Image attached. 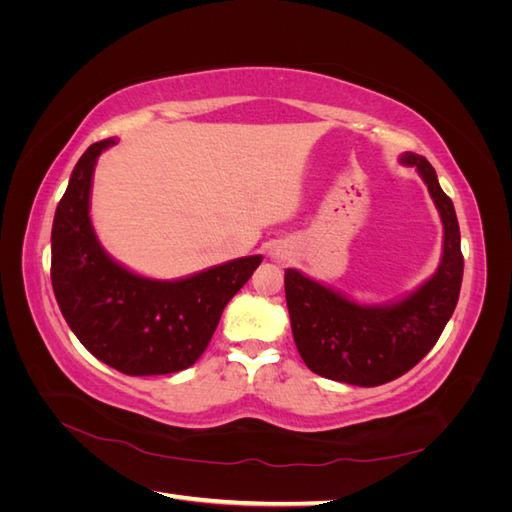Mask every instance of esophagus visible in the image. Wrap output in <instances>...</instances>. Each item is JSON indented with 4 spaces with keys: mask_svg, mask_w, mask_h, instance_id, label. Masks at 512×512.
<instances>
[{
    "mask_svg": "<svg viewBox=\"0 0 512 512\" xmlns=\"http://www.w3.org/2000/svg\"><path fill=\"white\" fill-rule=\"evenodd\" d=\"M273 256H275V258H282V256H280V252H275V254H273Z\"/></svg>",
    "mask_w": 512,
    "mask_h": 512,
    "instance_id": "34e87169",
    "label": "esophagus"
}]
</instances>
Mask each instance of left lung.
Wrapping results in <instances>:
<instances>
[{
	"instance_id": "left-lung-1",
	"label": "left lung",
	"mask_w": 512,
	"mask_h": 512,
	"mask_svg": "<svg viewBox=\"0 0 512 512\" xmlns=\"http://www.w3.org/2000/svg\"><path fill=\"white\" fill-rule=\"evenodd\" d=\"M401 162L416 166L442 215V265L425 286L391 307L356 305L288 269L284 286L294 344L305 365L322 378L378 386L404 376L436 346L455 312L463 254L453 200L423 156L406 153Z\"/></svg>"
}]
</instances>
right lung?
<instances>
[{"instance_id":"1","label":"right lung","mask_w":512,"mask_h":512,"mask_svg":"<svg viewBox=\"0 0 512 512\" xmlns=\"http://www.w3.org/2000/svg\"><path fill=\"white\" fill-rule=\"evenodd\" d=\"M115 145L104 138L76 162L51 232V282L79 342L128 376L188 369L205 352L226 303L250 280L262 256L226 262L181 282L138 277L113 262L89 222L96 158Z\"/></svg>"}]
</instances>
